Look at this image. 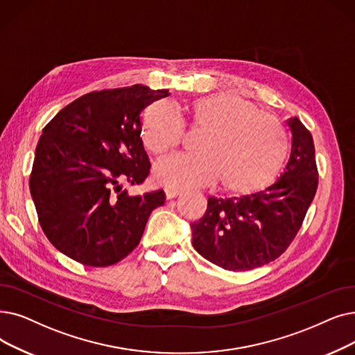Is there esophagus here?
I'll return each mask as SVG.
<instances>
[{"label":"esophagus","mask_w":355,"mask_h":355,"mask_svg":"<svg viewBox=\"0 0 355 355\" xmlns=\"http://www.w3.org/2000/svg\"><path fill=\"white\" fill-rule=\"evenodd\" d=\"M164 193H165V197L168 200H171V198H175L177 196H180L181 190H178V189H165Z\"/></svg>","instance_id":"34e87169"}]
</instances>
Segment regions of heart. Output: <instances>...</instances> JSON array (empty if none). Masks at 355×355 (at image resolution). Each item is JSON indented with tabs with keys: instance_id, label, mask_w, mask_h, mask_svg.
Wrapping results in <instances>:
<instances>
[{
	"instance_id": "b5f03b06",
	"label": "heart",
	"mask_w": 355,
	"mask_h": 355,
	"mask_svg": "<svg viewBox=\"0 0 355 355\" xmlns=\"http://www.w3.org/2000/svg\"><path fill=\"white\" fill-rule=\"evenodd\" d=\"M191 125L205 130L197 153H180L157 164L153 178L168 189L205 187L222 180L225 191L251 196L267 190L282 174L290 144L280 120L238 96L211 94L191 105ZM186 130L175 103L148 107L142 142L153 155L177 148Z\"/></svg>"
}]
</instances>
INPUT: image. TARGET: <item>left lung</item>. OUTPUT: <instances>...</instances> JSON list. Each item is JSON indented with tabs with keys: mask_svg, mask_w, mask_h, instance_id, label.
<instances>
[{
	"mask_svg": "<svg viewBox=\"0 0 355 355\" xmlns=\"http://www.w3.org/2000/svg\"><path fill=\"white\" fill-rule=\"evenodd\" d=\"M291 153L282 177L267 190L234 198L209 197L203 218L191 223L193 246L210 263L248 271L279 258L296 238L318 189L311 132L287 120Z\"/></svg>",
	"mask_w": 355,
	"mask_h": 355,
	"instance_id": "left-lung-1",
	"label": "left lung"
}]
</instances>
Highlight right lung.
Instances as JSON below:
<instances>
[{
  "label": "right lung",
  "mask_w": 355,
  "mask_h": 355,
  "mask_svg": "<svg viewBox=\"0 0 355 355\" xmlns=\"http://www.w3.org/2000/svg\"><path fill=\"white\" fill-rule=\"evenodd\" d=\"M168 89L136 84L92 91L44 126L30 174L39 223L51 243L89 267H109L141 242L162 190L129 196L121 184H142L149 159L141 113Z\"/></svg>",
  "instance_id": "obj_1"
}]
</instances>
